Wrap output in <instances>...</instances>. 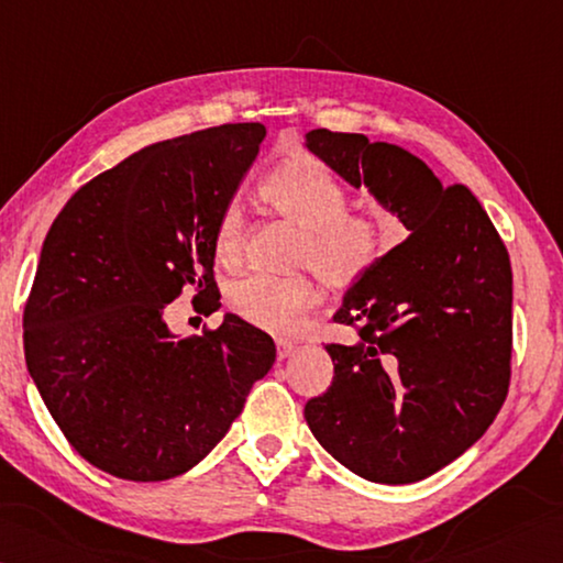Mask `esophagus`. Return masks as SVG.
I'll list each match as a JSON object with an SVG mask.
<instances>
[{"label":"esophagus","instance_id":"obj_1","mask_svg":"<svg viewBox=\"0 0 563 563\" xmlns=\"http://www.w3.org/2000/svg\"><path fill=\"white\" fill-rule=\"evenodd\" d=\"M294 343L291 341H284V339H276V356H279V361H284V358H289L291 353H294Z\"/></svg>","mask_w":563,"mask_h":563}]
</instances>
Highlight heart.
Instances as JSON below:
<instances>
[{
  "label": "heart",
  "instance_id": "obj_1",
  "mask_svg": "<svg viewBox=\"0 0 563 563\" xmlns=\"http://www.w3.org/2000/svg\"><path fill=\"white\" fill-rule=\"evenodd\" d=\"M262 195L276 212L299 224L303 240L299 262H309L323 279L346 287L380 260L386 234L378 217L349 212V195L313 157H294L262 180ZM244 212L230 202L214 224V256L234 266L242 256ZM319 299L307 274L256 272L236 282L230 294L234 311L266 331H291Z\"/></svg>",
  "mask_w": 563,
  "mask_h": 563
}]
</instances>
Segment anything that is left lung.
<instances>
[{
	"label": "left lung",
	"instance_id": "8db88e82",
	"mask_svg": "<svg viewBox=\"0 0 563 563\" xmlns=\"http://www.w3.org/2000/svg\"><path fill=\"white\" fill-rule=\"evenodd\" d=\"M303 145L410 232L333 313L358 341L329 343L331 388L303 418L353 475L410 485L475 445L507 398V246L465 185L445 187L406 147L327 128Z\"/></svg>",
	"mask_w": 563,
	"mask_h": 563
}]
</instances>
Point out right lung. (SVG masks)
<instances>
[{"label": "right lung", "instance_id": "right-lung-1", "mask_svg": "<svg viewBox=\"0 0 563 563\" xmlns=\"http://www.w3.org/2000/svg\"><path fill=\"white\" fill-rule=\"evenodd\" d=\"M262 123L153 143L86 183L48 230L24 309V356L84 460L131 482L192 470L274 366L269 333L234 313L177 336L165 307L220 309L214 224L256 161Z\"/></svg>", "mask_w": 563, "mask_h": 563}]
</instances>
